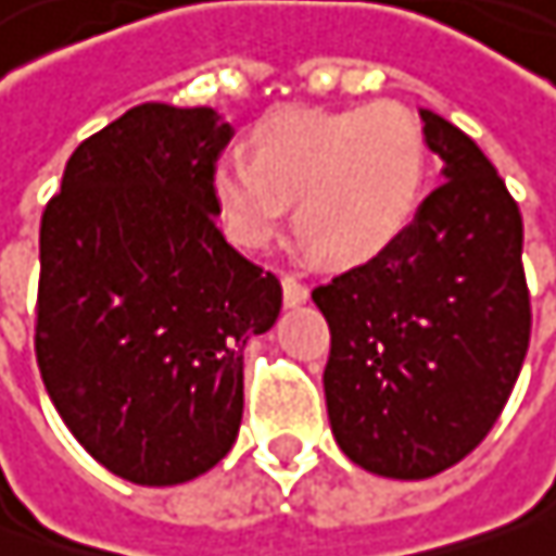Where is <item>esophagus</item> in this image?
Masks as SVG:
<instances>
[{"label": "esophagus", "mask_w": 556, "mask_h": 556, "mask_svg": "<svg viewBox=\"0 0 556 556\" xmlns=\"http://www.w3.org/2000/svg\"><path fill=\"white\" fill-rule=\"evenodd\" d=\"M281 291H285V306H300V303H306V298H309V291L300 285L298 278H291V275L281 278Z\"/></svg>", "instance_id": "obj_1"}]
</instances>
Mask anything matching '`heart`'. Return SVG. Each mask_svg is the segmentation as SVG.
<instances>
[{
	"mask_svg": "<svg viewBox=\"0 0 556 556\" xmlns=\"http://www.w3.org/2000/svg\"><path fill=\"white\" fill-rule=\"evenodd\" d=\"M253 157L220 154L212 195L227 237L262 250L294 224L316 256L357 265L379 256L412 220L427 174L417 119L399 103L336 113L278 110L253 129Z\"/></svg>",
	"mask_w": 556,
	"mask_h": 556,
	"instance_id": "heart-1",
	"label": "heart"
}]
</instances>
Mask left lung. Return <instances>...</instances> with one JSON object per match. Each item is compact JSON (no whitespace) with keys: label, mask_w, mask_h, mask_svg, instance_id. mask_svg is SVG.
Segmentation results:
<instances>
[{"label":"left lung","mask_w":556,"mask_h":556,"mask_svg":"<svg viewBox=\"0 0 556 556\" xmlns=\"http://www.w3.org/2000/svg\"><path fill=\"white\" fill-rule=\"evenodd\" d=\"M417 113L443 182L379 256L313 291L336 443L399 481L453 468L491 433L532 332L519 205L462 129Z\"/></svg>","instance_id":"8db88e82"}]
</instances>
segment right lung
<instances>
[{"label": "right lung", "instance_id": "1", "mask_svg": "<svg viewBox=\"0 0 556 556\" xmlns=\"http://www.w3.org/2000/svg\"><path fill=\"white\" fill-rule=\"evenodd\" d=\"M233 126L212 106L141 103L85 139L40 220L37 364L72 437L141 488L230 453L243 351L281 285L218 230L212 167Z\"/></svg>", "mask_w": 556, "mask_h": 556}]
</instances>
